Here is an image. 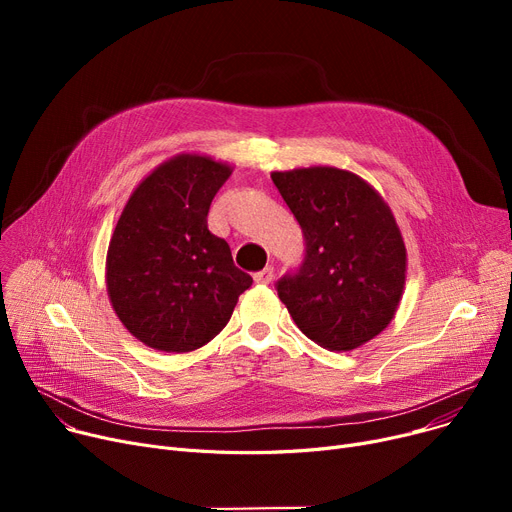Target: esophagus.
I'll use <instances>...</instances> for the list:
<instances>
[{
    "label": "esophagus",
    "instance_id": "1",
    "mask_svg": "<svg viewBox=\"0 0 512 512\" xmlns=\"http://www.w3.org/2000/svg\"><path fill=\"white\" fill-rule=\"evenodd\" d=\"M253 280H255L257 284H270V282L274 280V267H272V265H265L263 270H259V272L253 276Z\"/></svg>",
    "mask_w": 512,
    "mask_h": 512
}]
</instances>
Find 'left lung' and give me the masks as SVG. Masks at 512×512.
<instances>
[{
  "mask_svg": "<svg viewBox=\"0 0 512 512\" xmlns=\"http://www.w3.org/2000/svg\"><path fill=\"white\" fill-rule=\"evenodd\" d=\"M303 228L301 270L278 282L299 330L328 351H355L388 328L407 280V247L384 197L361 176L311 166L272 172Z\"/></svg>",
  "mask_w": 512,
  "mask_h": 512,
  "instance_id": "1",
  "label": "left lung"
}]
</instances>
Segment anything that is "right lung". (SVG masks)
Returning <instances> with one entry per match:
<instances>
[{"label":"right lung","mask_w":512,"mask_h":512,"mask_svg":"<svg viewBox=\"0 0 512 512\" xmlns=\"http://www.w3.org/2000/svg\"><path fill=\"white\" fill-rule=\"evenodd\" d=\"M232 166L178 153L128 197L105 259L107 297L122 326L149 348L188 353L218 336L253 278L209 232L211 199Z\"/></svg>","instance_id":"right-lung-1"}]
</instances>
